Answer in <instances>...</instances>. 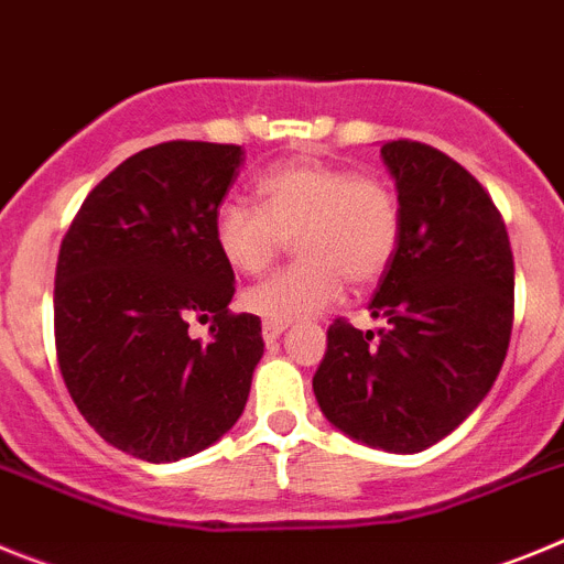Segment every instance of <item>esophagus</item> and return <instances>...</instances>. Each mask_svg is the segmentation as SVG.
<instances>
[{
	"mask_svg": "<svg viewBox=\"0 0 564 564\" xmlns=\"http://www.w3.org/2000/svg\"><path fill=\"white\" fill-rule=\"evenodd\" d=\"M285 330V322H262V336H265V341H273V338H279Z\"/></svg>",
	"mask_w": 564,
	"mask_h": 564,
	"instance_id": "obj_1",
	"label": "esophagus"
}]
</instances>
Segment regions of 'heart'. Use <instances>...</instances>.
<instances>
[{
  "label": "heart",
  "mask_w": 564,
  "mask_h": 564,
  "mask_svg": "<svg viewBox=\"0 0 564 564\" xmlns=\"http://www.w3.org/2000/svg\"><path fill=\"white\" fill-rule=\"evenodd\" d=\"M259 206L228 200L214 212V246L237 273H262L296 237V265L242 293L265 322L307 318L336 305L350 285L387 273L401 242V203L381 174L299 158L262 174Z\"/></svg>",
  "instance_id": "heart-1"
}]
</instances>
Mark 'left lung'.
I'll return each mask as SVG.
<instances>
[{
  "mask_svg": "<svg viewBox=\"0 0 564 564\" xmlns=\"http://www.w3.org/2000/svg\"><path fill=\"white\" fill-rule=\"evenodd\" d=\"M401 242L378 282V333L336 318L313 392L327 421L376 449L412 455L488 395L514 325V253L500 208L449 154L387 141Z\"/></svg>",
  "mask_w": 564,
  "mask_h": 564,
  "instance_id": "8db88e82",
  "label": "left lung"
}]
</instances>
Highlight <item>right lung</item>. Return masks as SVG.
<instances>
[{
	"instance_id": "add662e5",
	"label": "right lung",
	"mask_w": 564,
	"mask_h": 564,
	"mask_svg": "<svg viewBox=\"0 0 564 564\" xmlns=\"http://www.w3.org/2000/svg\"><path fill=\"white\" fill-rule=\"evenodd\" d=\"M237 143L166 141L109 172L62 239L56 358L84 421L149 463L197 455L231 430L265 352L262 325L231 313L234 271L214 212L237 181ZM213 325L208 343L187 336Z\"/></svg>"
}]
</instances>
